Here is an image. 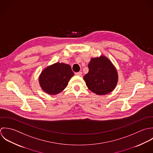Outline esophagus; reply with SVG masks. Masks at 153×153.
I'll list each match as a JSON object with an SVG mask.
<instances>
[{
	"instance_id": "esophagus-1",
	"label": "esophagus",
	"mask_w": 153,
	"mask_h": 153,
	"mask_svg": "<svg viewBox=\"0 0 153 153\" xmlns=\"http://www.w3.org/2000/svg\"><path fill=\"white\" fill-rule=\"evenodd\" d=\"M75 74H76V75H77V76H81L82 75V73L81 71H79V72H77V73H76Z\"/></svg>"
}]
</instances>
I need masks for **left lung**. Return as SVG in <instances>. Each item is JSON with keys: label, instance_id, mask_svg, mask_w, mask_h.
Masks as SVG:
<instances>
[{"label": "left lung", "instance_id": "8db88e82", "mask_svg": "<svg viewBox=\"0 0 153 153\" xmlns=\"http://www.w3.org/2000/svg\"><path fill=\"white\" fill-rule=\"evenodd\" d=\"M89 72L83 79L90 91L103 95L112 92L118 82V73L112 62L105 56L92 59Z\"/></svg>", "mask_w": 153, "mask_h": 153}]
</instances>
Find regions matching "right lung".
<instances>
[{"label":"right lung","instance_id":"1","mask_svg":"<svg viewBox=\"0 0 153 153\" xmlns=\"http://www.w3.org/2000/svg\"><path fill=\"white\" fill-rule=\"evenodd\" d=\"M73 76L74 73L70 65L57 62L42 71L39 82L44 91L50 94H57L67 87Z\"/></svg>","mask_w":153,"mask_h":153}]
</instances>
